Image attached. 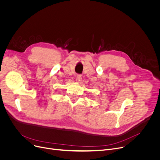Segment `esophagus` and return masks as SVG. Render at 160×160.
<instances>
[{
	"mask_svg": "<svg viewBox=\"0 0 160 160\" xmlns=\"http://www.w3.org/2000/svg\"><path fill=\"white\" fill-rule=\"evenodd\" d=\"M82 80V76L81 75H77V77H76V81H77L78 83H80Z\"/></svg>",
	"mask_w": 160,
	"mask_h": 160,
	"instance_id": "34e87169",
	"label": "esophagus"
}]
</instances>
